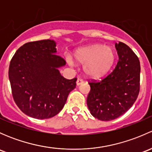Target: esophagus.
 <instances>
[{
  "label": "esophagus",
  "mask_w": 152,
  "mask_h": 152,
  "mask_svg": "<svg viewBox=\"0 0 152 152\" xmlns=\"http://www.w3.org/2000/svg\"><path fill=\"white\" fill-rule=\"evenodd\" d=\"M84 83V81L82 80V79H78L77 81H76V85H77L78 86L82 85V84Z\"/></svg>",
  "instance_id": "obj_1"
}]
</instances>
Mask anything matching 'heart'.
<instances>
[{
	"instance_id": "b5f03b06",
	"label": "heart",
	"mask_w": 152,
	"mask_h": 152,
	"mask_svg": "<svg viewBox=\"0 0 152 152\" xmlns=\"http://www.w3.org/2000/svg\"><path fill=\"white\" fill-rule=\"evenodd\" d=\"M76 60L84 65V71L90 78H99L110 70L115 60V51L111 47L99 44L81 48L75 51ZM73 65L72 59H68Z\"/></svg>"
}]
</instances>
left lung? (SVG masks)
Here are the masks:
<instances>
[{"label":"left lung","mask_w":152,"mask_h":152,"mask_svg":"<svg viewBox=\"0 0 152 152\" xmlns=\"http://www.w3.org/2000/svg\"><path fill=\"white\" fill-rule=\"evenodd\" d=\"M118 62L100 81H89L87 104L92 115L104 121L124 114L135 102L140 92V61L125 43H115Z\"/></svg>","instance_id":"1"}]
</instances>
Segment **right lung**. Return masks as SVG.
Instances as JSON below:
<instances>
[{
  "label": "right lung",
  "mask_w": 152,
  "mask_h": 152,
  "mask_svg": "<svg viewBox=\"0 0 152 152\" xmlns=\"http://www.w3.org/2000/svg\"><path fill=\"white\" fill-rule=\"evenodd\" d=\"M56 53V42L44 39L24 44L11 59L9 79L14 101L34 118L57 115L76 87V78L67 79L59 73L58 68L66 62Z\"/></svg>",
  "instance_id": "1"
}]
</instances>
